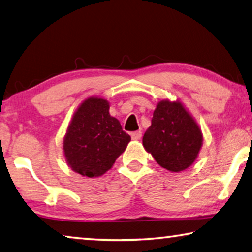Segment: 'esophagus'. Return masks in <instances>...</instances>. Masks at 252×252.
<instances>
[{"label": "esophagus", "mask_w": 252, "mask_h": 252, "mask_svg": "<svg viewBox=\"0 0 252 252\" xmlns=\"http://www.w3.org/2000/svg\"><path fill=\"white\" fill-rule=\"evenodd\" d=\"M141 137H142L141 131H134V132L131 133V138H132L133 140H140Z\"/></svg>", "instance_id": "esophagus-1"}]
</instances>
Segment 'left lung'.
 Masks as SVG:
<instances>
[{"mask_svg":"<svg viewBox=\"0 0 252 252\" xmlns=\"http://www.w3.org/2000/svg\"><path fill=\"white\" fill-rule=\"evenodd\" d=\"M201 129L181 102L160 101L142 138L145 149L162 168L178 173L195 161L201 150Z\"/></svg>","mask_w":252,"mask_h":252,"instance_id":"left-lung-1","label":"left lung"}]
</instances>
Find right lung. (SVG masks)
<instances>
[{"instance_id": "right-lung-1", "label": "right lung", "mask_w": 252, "mask_h": 252, "mask_svg": "<svg viewBox=\"0 0 252 252\" xmlns=\"http://www.w3.org/2000/svg\"><path fill=\"white\" fill-rule=\"evenodd\" d=\"M109 109L104 98H87L67 129L63 154L70 168L82 176L92 178L105 174L131 140Z\"/></svg>"}]
</instances>
